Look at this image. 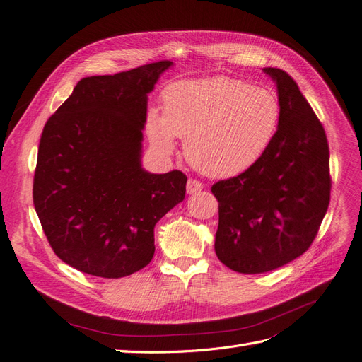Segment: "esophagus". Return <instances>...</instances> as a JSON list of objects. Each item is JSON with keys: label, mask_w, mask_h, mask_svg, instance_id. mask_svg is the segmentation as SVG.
Here are the masks:
<instances>
[{"label": "esophagus", "mask_w": 362, "mask_h": 362, "mask_svg": "<svg viewBox=\"0 0 362 362\" xmlns=\"http://www.w3.org/2000/svg\"><path fill=\"white\" fill-rule=\"evenodd\" d=\"M202 182H199L198 180H193V178H189L187 181V193L189 194H193V193H198L202 190Z\"/></svg>", "instance_id": "obj_1"}]
</instances>
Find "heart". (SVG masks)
Wrapping results in <instances>:
<instances>
[{
    "label": "heart",
    "mask_w": 362,
    "mask_h": 362,
    "mask_svg": "<svg viewBox=\"0 0 362 362\" xmlns=\"http://www.w3.org/2000/svg\"><path fill=\"white\" fill-rule=\"evenodd\" d=\"M163 115L149 110L152 144L170 154L175 137L185 139V157L214 178H231L262 158L276 137L281 103L266 87L216 76L169 84L161 95Z\"/></svg>",
    "instance_id": "b5f03b06"
}]
</instances>
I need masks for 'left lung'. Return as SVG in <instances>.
<instances>
[{"label":"left lung","instance_id":"1","mask_svg":"<svg viewBox=\"0 0 362 362\" xmlns=\"http://www.w3.org/2000/svg\"><path fill=\"white\" fill-rule=\"evenodd\" d=\"M264 72L278 87L276 137L255 166L211 187L218 202L216 255L246 275L275 270L308 250L332 185L329 145L319 117L286 71Z\"/></svg>","mask_w":362,"mask_h":362}]
</instances>
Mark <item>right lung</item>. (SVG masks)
I'll return each instance as SVG.
<instances>
[{
    "label": "right lung",
    "mask_w": 362,
    "mask_h": 362,
    "mask_svg": "<svg viewBox=\"0 0 362 362\" xmlns=\"http://www.w3.org/2000/svg\"><path fill=\"white\" fill-rule=\"evenodd\" d=\"M172 62L87 76L43 127L33 204L62 261L124 278L154 257V226L185 196L181 170L140 166L148 93Z\"/></svg>",
    "instance_id": "obj_1"
}]
</instances>
